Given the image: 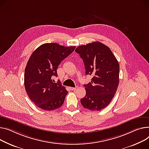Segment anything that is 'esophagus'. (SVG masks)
Returning <instances> with one entry per match:
<instances>
[{
	"label": "esophagus",
	"mask_w": 149,
	"mask_h": 149,
	"mask_svg": "<svg viewBox=\"0 0 149 149\" xmlns=\"http://www.w3.org/2000/svg\"><path fill=\"white\" fill-rule=\"evenodd\" d=\"M70 89L71 91H75L77 89V87H70Z\"/></svg>",
	"instance_id": "1"
}]
</instances>
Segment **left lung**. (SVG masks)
<instances>
[{"label": "left lung", "instance_id": "left-lung-1", "mask_svg": "<svg viewBox=\"0 0 149 149\" xmlns=\"http://www.w3.org/2000/svg\"><path fill=\"white\" fill-rule=\"evenodd\" d=\"M75 52L84 64L86 75L93 77L84 85L86 94L81 99L83 107L100 111L107 107L114 96L119 83V64L110 48L100 42L78 47Z\"/></svg>", "mask_w": 149, "mask_h": 149}]
</instances>
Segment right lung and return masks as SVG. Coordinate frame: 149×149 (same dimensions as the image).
<instances>
[{"instance_id":"1","label":"right lung","mask_w":149,"mask_h":149,"mask_svg":"<svg viewBox=\"0 0 149 149\" xmlns=\"http://www.w3.org/2000/svg\"><path fill=\"white\" fill-rule=\"evenodd\" d=\"M75 47L46 43L37 48L30 57L24 71V87L32 102L44 110L61 107L68 92L61 82L54 83L61 62L70 55Z\"/></svg>"}]
</instances>
